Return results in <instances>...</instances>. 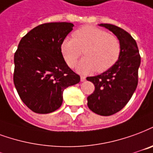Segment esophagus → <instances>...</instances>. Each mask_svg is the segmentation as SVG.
<instances>
[{"instance_id":"obj_1","label":"esophagus","mask_w":153,"mask_h":153,"mask_svg":"<svg viewBox=\"0 0 153 153\" xmlns=\"http://www.w3.org/2000/svg\"><path fill=\"white\" fill-rule=\"evenodd\" d=\"M80 79H81V81H82V82H83V81H85V80H86V77L81 75V77H80Z\"/></svg>"}]
</instances>
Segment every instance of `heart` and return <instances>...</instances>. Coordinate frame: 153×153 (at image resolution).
<instances>
[{
	"mask_svg": "<svg viewBox=\"0 0 153 153\" xmlns=\"http://www.w3.org/2000/svg\"><path fill=\"white\" fill-rule=\"evenodd\" d=\"M62 55L69 66L73 67L84 50L85 58L77 66L80 73L97 71L103 73L117 62L121 54V43L117 36L103 29L84 26L65 38L61 46Z\"/></svg>",
	"mask_w": 153,
	"mask_h": 153,
	"instance_id": "b5f03b06",
	"label": "heart"
}]
</instances>
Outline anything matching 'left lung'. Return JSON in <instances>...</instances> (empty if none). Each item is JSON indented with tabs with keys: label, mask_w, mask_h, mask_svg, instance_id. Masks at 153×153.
Instances as JSON below:
<instances>
[{
	"label": "left lung",
	"mask_w": 153,
	"mask_h": 153,
	"mask_svg": "<svg viewBox=\"0 0 153 153\" xmlns=\"http://www.w3.org/2000/svg\"><path fill=\"white\" fill-rule=\"evenodd\" d=\"M100 26L108 29L119 39L121 54L108 71L87 78L95 86L93 93L88 97V106L95 114L110 116L125 107L136 89L140 55L136 42L128 32L108 23Z\"/></svg>",
	"instance_id": "obj_1"
}]
</instances>
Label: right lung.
Returning a JSON list of instances; mask_svg holds the SVG:
<instances>
[{
    "mask_svg": "<svg viewBox=\"0 0 153 153\" xmlns=\"http://www.w3.org/2000/svg\"><path fill=\"white\" fill-rule=\"evenodd\" d=\"M71 22H48L30 30L14 53L13 83L22 102L36 114L61 107L64 89L80 81L69 67L61 46L73 30Z\"/></svg>",
    "mask_w": 153,
    "mask_h": 153,
    "instance_id": "right-lung-1",
    "label": "right lung"
}]
</instances>
